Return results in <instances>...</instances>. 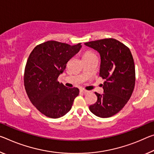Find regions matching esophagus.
<instances>
[{
	"instance_id": "1",
	"label": "esophagus",
	"mask_w": 154,
	"mask_h": 154,
	"mask_svg": "<svg viewBox=\"0 0 154 154\" xmlns=\"http://www.w3.org/2000/svg\"><path fill=\"white\" fill-rule=\"evenodd\" d=\"M80 92H82V93H83V94H86V93H88V91L86 90H84V89H80Z\"/></svg>"
}]
</instances>
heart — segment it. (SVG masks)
Masks as SVG:
<instances>
[{"mask_svg":"<svg viewBox=\"0 0 154 154\" xmlns=\"http://www.w3.org/2000/svg\"><path fill=\"white\" fill-rule=\"evenodd\" d=\"M97 57V55L94 54V53H92V51H86L84 53L83 55V60L84 59H89V58L92 57Z\"/></svg>","mask_w":154,"mask_h":154,"instance_id":"obj_1","label":"heart"}]
</instances>
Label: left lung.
Returning <instances> with one entry per match:
<instances>
[{
	"mask_svg": "<svg viewBox=\"0 0 154 154\" xmlns=\"http://www.w3.org/2000/svg\"><path fill=\"white\" fill-rule=\"evenodd\" d=\"M98 51L101 56L99 76L105 79L103 94L95 92L97 101L90 106L92 113L108 118L121 111L132 94L135 86V66L128 46L114 38L84 44Z\"/></svg>",
	"mask_w": 154,
	"mask_h": 154,
	"instance_id": "8db88e82",
	"label": "left lung"
}]
</instances>
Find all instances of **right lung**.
<instances>
[{
  "label": "right lung",
  "mask_w": 154,
  "mask_h": 154,
  "mask_svg": "<svg viewBox=\"0 0 154 154\" xmlns=\"http://www.w3.org/2000/svg\"><path fill=\"white\" fill-rule=\"evenodd\" d=\"M81 44L71 46L47 41L36 46L29 56L24 69V88L32 104L47 117L64 116L79 94L77 88H68L57 79L67 62L79 51Z\"/></svg>",
  "instance_id": "obj_1"
}]
</instances>
